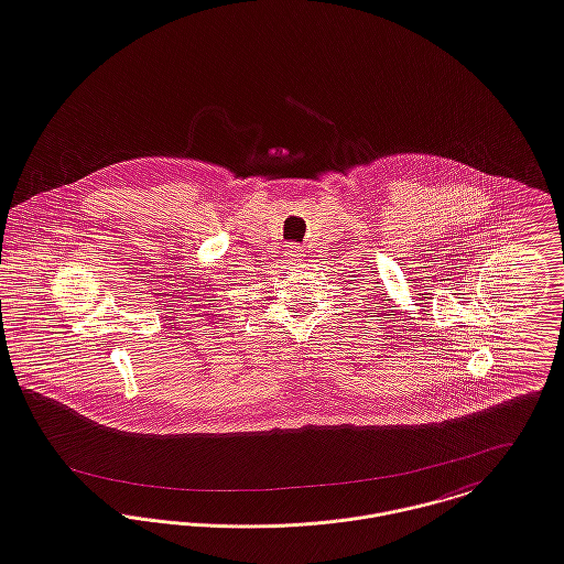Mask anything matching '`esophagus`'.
<instances>
[{
    "label": "esophagus",
    "instance_id": "esophagus-1",
    "mask_svg": "<svg viewBox=\"0 0 564 564\" xmlns=\"http://www.w3.org/2000/svg\"><path fill=\"white\" fill-rule=\"evenodd\" d=\"M300 252H302V248H300V246H291V254H295V257H297Z\"/></svg>",
    "mask_w": 564,
    "mask_h": 564
}]
</instances>
